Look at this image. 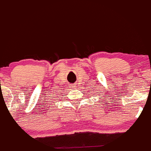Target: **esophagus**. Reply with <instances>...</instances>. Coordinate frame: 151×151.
I'll return each instance as SVG.
<instances>
[{"label": "esophagus", "instance_id": "1", "mask_svg": "<svg viewBox=\"0 0 151 151\" xmlns=\"http://www.w3.org/2000/svg\"><path fill=\"white\" fill-rule=\"evenodd\" d=\"M70 88H71V90H73V91H75L76 89H77V86H76V85H74V84L71 85V86H70Z\"/></svg>", "mask_w": 151, "mask_h": 151}]
</instances>
